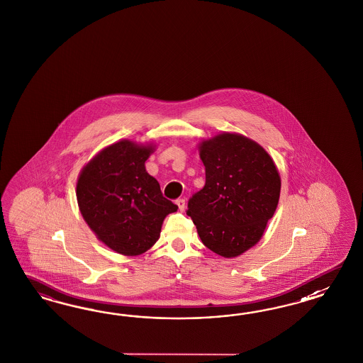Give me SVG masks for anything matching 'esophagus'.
Masks as SVG:
<instances>
[{
    "mask_svg": "<svg viewBox=\"0 0 363 363\" xmlns=\"http://www.w3.org/2000/svg\"><path fill=\"white\" fill-rule=\"evenodd\" d=\"M177 205H178V209L181 210V211H184L185 210V199L184 198H178L176 201Z\"/></svg>",
    "mask_w": 363,
    "mask_h": 363,
    "instance_id": "obj_1",
    "label": "esophagus"
}]
</instances>
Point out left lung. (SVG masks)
Returning a JSON list of instances; mask_svg holds the SVG:
<instances>
[{"mask_svg":"<svg viewBox=\"0 0 363 363\" xmlns=\"http://www.w3.org/2000/svg\"><path fill=\"white\" fill-rule=\"evenodd\" d=\"M206 184L187 202L186 214L202 243L225 258L237 257L261 240L274 214L281 178L262 146L223 133L199 146Z\"/></svg>","mask_w":363,"mask_h":363,"instance_id":"obj_1","label":"left lung"}]
</instances>
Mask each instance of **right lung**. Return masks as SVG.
I'll use <instances>...</instances> for the list:
<instances>
[{"label":"right lung","instance_id":"add662e5","mask_svg":"<svg viewBox=\"0 0 363 363\" xmlns=\"http://www.w3.org/2000/svg\"><path fill=\"white\" fill-rule=\"evenodd\" d=\"M152 152V146L130 141L113 143L78 178V206L84 220L101 241L123 255L150 249L160 238L166 216L178 209L145 169Z\"/></svg>","mask_w":363,"mask_h":363}]
</instances>
